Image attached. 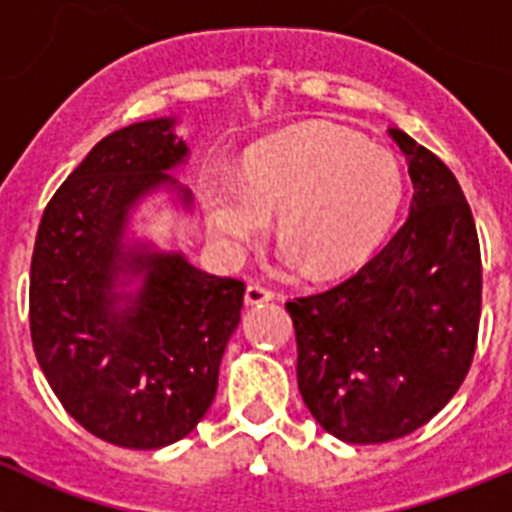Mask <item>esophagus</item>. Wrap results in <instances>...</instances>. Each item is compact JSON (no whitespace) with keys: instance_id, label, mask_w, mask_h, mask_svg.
Masks as SVG:
<instances>
[{"instance_id":"esophagus-1","label":"esophagus","mask_w":512,"mask_h":512,"mask_svg":"<svg viewBox=\"0 0 512 512\" xmlns=\"http://www.w3.org/2000/svg\"><path fill=\"white\" fill-rule=\"evenodd\" d=\"M243 299H246L248 306H259V304H266V301L274 299V291L266 289V286H261V284H248L246 296H243Z\"/></svg>"}]
</instances>
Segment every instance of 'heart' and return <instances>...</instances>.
Wrapping results in <instances>:
<instances>
[{"mask_svg": "<svg viewBox=\"0 0 512 512\" xmlns=\"http://www.w3.org/2000/svg\"><path fill=\"white\" fill-rule=\"evenodd\" d=\"M402 191V170L389 150L347 130L316 128L256 150L243 188H208L206 216L213 238L233 256L264 236L276 216L286 264L306 261L314 276H332L377 248Z\"/></svg>", "mask_w": 512, "mask_h": 512, "instance_id": "heart-1", "label": "heart"}]
</instances>
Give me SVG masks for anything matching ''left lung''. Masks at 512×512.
<instances>
[{"mask_svg": "<svg viewBox=\"0 0 512 512\" xmlns=\"http://www.w3.org/2000/svg\"><path fill=\"white\" fill-rule=\"evenodd\" d=\"M410 165V216L354 276L286 301L296 377L314 420L337 440L379 445L432 420L460 389L478 344L483 264L452 170L389 128Z\"/></svg>", "mask_w": 512, "mask_h": 512, "instance_id": "obj_1", "label": "left lung"}]
</instances>
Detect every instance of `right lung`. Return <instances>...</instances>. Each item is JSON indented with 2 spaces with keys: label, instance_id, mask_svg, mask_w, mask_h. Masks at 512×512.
<instances>
[{
  "label": "right lung",
  "instance_id": "obj_1",
  "mask_svg": "<svg viewBox=\"0 0 512 512\" xmlns=\"http://www.w3.org/2000/svg\"><path fill=\"white\" fill-rule=\"evenodd\" d=\"M175 118L102 138L42 213L29 269V332L70 417L100 440L158 450L203 420L241 321L243 281L178 251L125 246L130 211L155 188L191 191L168 170L188 158ZM140 280L135 292L120 290Z\"/></svg>",
  "mask_w": 512,
  "mask_h": 512
}]
</instances>
